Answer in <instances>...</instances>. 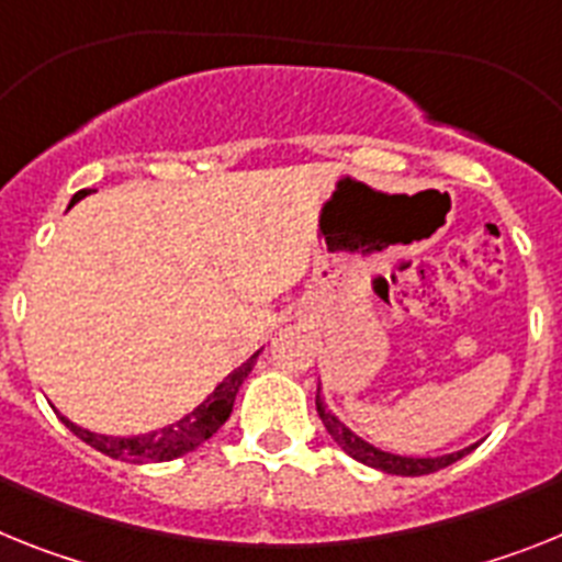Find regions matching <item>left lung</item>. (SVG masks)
<instances>
[{"mask_svg": "<svg viewBox=\"0 0 562 562\" xmlns=\"http://www.w3.org/2000/svg\"><path fill=\"white\" fill-rule=\"evenodd\" d=\"M316 413H319L322 424H325V429H328L330 438L339 443L341 450L348 452L350 458H356L359 463H364V467L382 470V472H387V475H409V477L429 475V472H438V470H443V467H450V463H456L458 458H463L467 452L472 450V447H467V450H458V452H450V456H436V458L396 456V452L379 450V447H373L370 441H364L362 436H356L348 424L339 422V418L330 413L328 404H325V398H322L319 387H316Z\"/></svg>", "mask_w": 562, "mask_h": 562, "instance_id": "left-lung-1", "label": "left lung"}]
</instances>
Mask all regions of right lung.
Returning <instances> with one entry per match:
<instances>
[{"label":"right lung","instance_id":"obj_1","mask_svg":"<svg viewBox=\"0 0 562 562\" xmlns=\"http://www.w3.org/2000/svg\"><path fill=\"white\" fill-rule=\"evenodd\" d=\"M90 189H81V192L72 194L70 206L78 203L81 198H87ZM260 350L243 362L240 368L232 370V373L223 379L217 387H214L212 396H206V402L198 404L192 413L180 418V422L169 424V427L153 429V432H144V436H101V432H90V429L78 427L70 418L61 416L65 427H70V432H76L85 443H90L92 450L104 452L110 458H119V461L130 463H155V461H172V458L187 456V452L198 450L200 443L209 441V438L217 432V429L226 424V418L232 416L234 398H237V390L246 382V375L251 373L254 362H257Z\"/></svg>","mask_w":562,"mask_h":562}]
</instances>
